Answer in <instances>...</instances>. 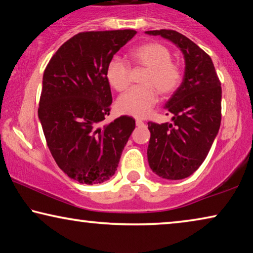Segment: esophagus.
<instances>
[{
    "label": "esophagus",
    "mask_w": 253,
    "mask_h": 253,
    "mask_svg": "<svg viewBox=\"0 0 253 253\" xmlns=\"http://www.w3.org/2000/svg\"><path fill=\"white\" fill-rule=\"evenodd\" d=\"M135 124H136V126H143V125H144V123H143L141 119L135 120Z\"/></svg>",
    "instance_id": "34e87169"
}]
</instances>
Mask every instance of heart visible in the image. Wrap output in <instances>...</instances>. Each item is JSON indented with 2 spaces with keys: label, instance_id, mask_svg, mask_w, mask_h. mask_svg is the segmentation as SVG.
Returning <instances> with one entry per match:
<instances>
[{
  "label": "heart",
  "instance_id": "1",
  "mask_svg": "<svg viewBox=\"0 0 253 253\" xmlns=\"http://www.w3.org/2000/svg\"><path fill=\"white\" fill-rule=\"evenodd\" d=\"M130 54L138 66L149 69L143 79L146 86L133 87L120 95L117 109L124 115L144 118L158 102L157 89L161 94H170L177 89L182 81V70L171 61L169 48L161 43L143 44ZM105 76L116 90H124L130 83L131 69L125 60L114 56L108 62Z\"/></svg>",
  "mask_w": 253,
  "mask_h": 253
}]
</instances>
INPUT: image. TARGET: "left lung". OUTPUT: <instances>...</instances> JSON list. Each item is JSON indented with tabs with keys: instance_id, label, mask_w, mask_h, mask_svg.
I'll use <instances>...</instances> for the list:
<instances>
[{
	"instance_id": "1",
	"label": "left lung",
	"mask_w": 253,
	"mask_h": 253,
	"mask_svg": "<svg viewBox=\"0 0 253 253\" xmlns=\"http://www.w3.org/2000/svg\"><path fill=\"white\" fill-rule=\"evenodd\" d=\"M145 34L170 41L185 60L182 84L165 105L172 124L148 123L150 168L161 178L183 179L202 165L219 130L220 82L210 56L186 36L170 29Z\"/></svg>"
}]
</instances>
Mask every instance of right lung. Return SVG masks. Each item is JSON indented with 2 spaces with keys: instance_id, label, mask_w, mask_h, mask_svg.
I'll return each instance as SVG.
<instances>
[{
  "instance_id": "add662e5",
  "label": "right lung",
  "mask_w": 253,
  "mask_h": 253,
  "mask_svg": "<svg viewBox=\"0 0 253 253\" xmlns=\"http://www.w3.org/2000/svg\"><path fill=\"white\" fill-rule=\"evenodd\" d=\"M135 34L133 29L79 33L60 46L45 68L41 125L56 165L79 183L110 179L135 128L128 116L100 127L112 103L108 62Z\"/></svg>"
}]
</instances>
